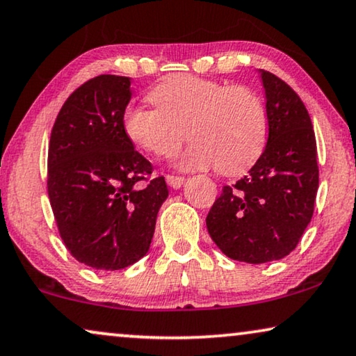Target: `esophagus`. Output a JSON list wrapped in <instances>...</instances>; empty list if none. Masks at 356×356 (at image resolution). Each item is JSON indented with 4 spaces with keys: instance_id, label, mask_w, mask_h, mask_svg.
Here are the masks:
<instances>
[{
    "instance_id": "obj_1",
    "label": "esophagus",
    "mask_w": 356,
    "mask_h": 356,
    "mask_svg": "<svg viewBox=\"0 0 356 356\" xmlns=\"http://www.w3.org/2000/svg\"><path fill=\"white\" fill-rule=\"evenodd\" d=\"M165 179H167L168 186H172L173 189L181 188L183 183H184V177H175V175H167Z\"/></svg>"
}]
</instances>
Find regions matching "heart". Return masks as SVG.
<instances>
[{"label": "heart", "mask_w": 356, "mask_h": 356, "mask_svg": "<svg viewBox=\"0 0 356 356\" xmlns=\"http://www.w3.org/2000/svg\"><path fill=\"white\" fill-rule=\"evenodd\" d=\"M156 107L130 106L123 130L154 156H172L188 135L193 138L178 159L183 170L218 168L239 175L254 165L266 143L264 101L247 86L194 75H173L151 91Z\"/></svg>", "instance_id": "heart-1"}]
</instances>
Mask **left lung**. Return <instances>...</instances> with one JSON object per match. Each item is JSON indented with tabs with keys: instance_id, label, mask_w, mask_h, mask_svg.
<instances>
[{
	"instance_id": "8db88e82",
	"label": "left lung",
	"mask_w": 356,
	"mask_h": 356,
	"mask_svg": "<svg viewBox=\"0 0 356 356\" xmlns=\"http://www.w3.org/2000/svg\"><path fill=\"white\" fill-rule=\"evenodd\" d=\"M266 96L268 143L249 175L223 186L207 215L218 249L245 264L281 260L310 223L318 191L312 118L286 81L260 70Z\"/></svg>"
}]
</instances>
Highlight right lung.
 Masks as SVG:
<instances>
[{"instance_id": "add662e5", "label": "right lung", "mask_w": 356, "mask_h": 356, "mask_svg": "<svg viewBox=\"0 0 356 356\" xmlns=\"http://www.w3.org/2000/svg\"><path fill=\"white\" fill-rule=\"evenodd\" d=\"M128 76L99 75L67 97L51 131L48 194L60 238L80 264L122 270L147 254L168 189L123 130Z\"/></svg>"}]
</instances>
